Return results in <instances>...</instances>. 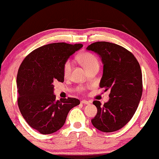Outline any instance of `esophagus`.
Wrapping results in <instances>:
<instances>
[{"label": "esophagus", "instance_id": "esophagus-1", "mask_svg": "<svg viewBox=\"0 0 159 159\" xmlns=\"http://www.w3.org/2000/svg\"><path fill=\"white\" fill-rule=\"evenodd\" d=\"M80 103H83V104H89L91 102H89L88 101H86V100H82L81 102H80Z\"/></svg>", "mask_w": 159, "mask_h": 159}]
</instances>
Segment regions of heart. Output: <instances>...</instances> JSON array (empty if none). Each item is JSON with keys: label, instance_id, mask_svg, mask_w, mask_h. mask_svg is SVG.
Here are the masks:
<instances>
[{"label": "heart", "instance_id": "b5f03b06", "mask_svg": "<svg viewBox=\"0 0 159 159\" xmlns=\"http://www.w3.org/2000/svg\"><path fill=\"white\" fill-rule=\"evenodd\" d=\"M79 60L83 65V67L85 68V70L88 71L94 67H99V62L97 57L94 54L91 53H82L79 56ZM72 61L71 60H67L64 63L63 65V74L65 77H68L70 75L72 69Z\"/></svg>", "mask_w": 159, "mask_h": 159}]
</instances>
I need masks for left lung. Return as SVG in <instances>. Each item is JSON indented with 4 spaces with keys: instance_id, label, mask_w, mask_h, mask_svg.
<instances>
[{
    "instance_id": "1",
    "label": "left lung",
    "mask_w": 159,
    "mask_h": 159,
    "mask_svg": "<svg viewBox=\"0 0 159 159\" xmlns=\"http://www.w3.org/2000/svg\"><path fill=\"white\" fill-rule=\"evenodd\" d=\"M86 49L102 58L103 71L99 87L111 90L109 101L103 106L99 101L93 102L97 113L92 124L102 132L116 131L131 120L140 103L143 93L140 66L133 53L113 43L97 42Z\"/></svg>"
}]
</instances>
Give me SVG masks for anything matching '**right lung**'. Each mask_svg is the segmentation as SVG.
Returning a JSON list of instances; mask_svg holds the SVG:
<instances>
[{"instance_id": "right-lung-1", "label": "right lung", "mask_w": 159, "mask_h": 159, "mask_svg": "<svg viewBox=\"0 0 159 159\" xmlns=\"http://www.w3.org/2000/svg\"><path fill=\"white\" fill-rule=\"evenodd\" d=\"M82 47V44L64 42L44 45L28 54L20 65L16 77L20 112L42 134L58 131L70 110L79 105L76 98L56 100L53 82H64V63Z\"/></svg>"}]
</instances>
